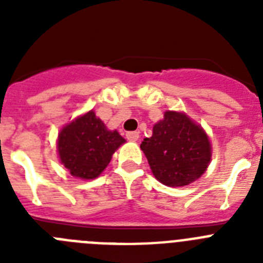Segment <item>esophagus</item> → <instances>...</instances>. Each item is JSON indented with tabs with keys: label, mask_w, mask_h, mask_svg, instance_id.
I'll return each mask as SVG.
<instances>
[{
	"label": "esophagus",
	"mask_w": 263,
	"mask_h": 263,
	"mask_svg": "<svg viewBox=\"0 0 263 263\" xmlns=\"http://www.w3.org/2000/svg\"><path fill=\"white\" fill-rule=\"evenodd\" d=\"M126 138L132 141V142H136L139 138V133L138 132H129V133H126Z\"/></svg>",
	"instance_id": "34e87169"
}]
</instances>
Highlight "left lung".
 <instances>
[{
  "instance_id": "8db88e82",
  "label": "left lung",
  "mask_w": 263,
  "mask_h": 263,
  "mask_svg": "<svg viewBox=\"0 0 263 263\" xmlns=\"http://www.w3.org/2000/svg\"><path fill=\"white\" fill-rule=\"evenodd\" d=\"M153 174L162 184L182 187L205 173L212 157L210 138L184 113L167 110L141 143Z\"/></svg>"
}]
</instances>
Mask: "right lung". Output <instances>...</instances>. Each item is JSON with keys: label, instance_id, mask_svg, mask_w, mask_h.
I'll use <instances>...</instances> for the list:
<instances>
[{"label": "right lung", "instance_id": "1", "mask_svg": "<svg viewBox=\"0 0 263 263\" xmlns=\"http://www.w3.org/2000/svg\"><path fill=\"white\" fill-rule=\"evenodd\" d=\"M124 142L117 130L106 129L95 111L89 110L60 130L57 147L60 162L69 174L88 180L103 173Z\"/></svg>", "mask_w": 263, "mask_h": 263}]
</instances>
